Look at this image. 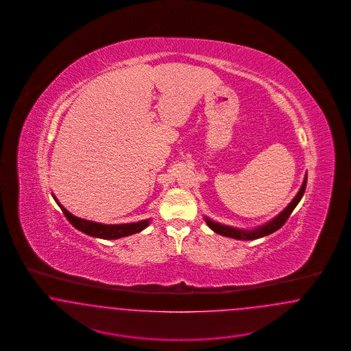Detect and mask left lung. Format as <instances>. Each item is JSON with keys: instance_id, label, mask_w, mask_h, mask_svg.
<instances>
[{"instance_id": "8db88e82", "label": "left lung", "mask_w": 351, "mask_h": 351, "mask_svg": "<svg viewBox=\"0 0 351 351\" xmlns=\"http://www.w3.org/2000/svg\"><path fill=\"white\" fill-rule=\"evenodd\" d=\"M305 188H306V175L304 178V182L301 184L300 189L299 192L296 193V196L293 197V200L291 201L283 210L276 216V217L269 219L266 223L261 225V226H256L251 230L247 229H238V228H233V226H228V225H223V223H219L216 222L210 218L204 217L205 222L208 223V226L215 232V233L219 234V235H223V237H229V238H233V239H239V241H252V239H258V238H262V237H266L269 234L279 230L285 221L288 219V217L291 216V213L293 212V209L298 206V204L300 202L301 197L305 192Z\"/></svg>"}]
</instances>
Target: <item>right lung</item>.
<instances>
[{"instance_id":"right-lung-1","label":"right lung","mask_w":351,"mask_h":351,"mask_svg":"<svg viewBox=\"0 0 351 351\" xmlns=\"http://www.w3.org/2000/svg\"><path fill=\"white\" fill-rule=\"evenodd\" d=\"M52 197H53V200L56 201V204L60 206V209L63 210V213L67 217L68 221L77 230L83 232L86 235H90V237H96V238H101V239H118V238H122V237L139 233L150 225V218L142 219V221H138V222H132V223H118V225H105V223H100V222L88 221V219L76 217L72 213H69L67 209L55 197L53 193H52Z\"/></svg>"}]
</instances>
